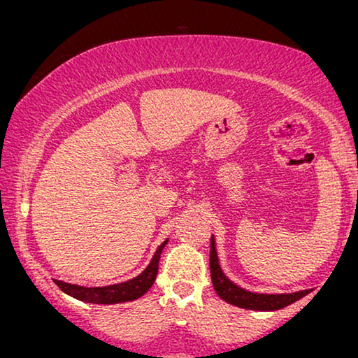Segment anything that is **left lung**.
Instances as JSON below:
<instances>
[{"mask_svg":"<svg viewBox=\"0 0 358 358\" xmlns=\"http://www.w3.org/2000/svg\"><path fill=\"white\" fill-rule=\"evenodd\" d=\"M210 271L211 282H213L216 294L220 295L222 300H226V302L241 308L263 310V312H268V310H279L287 307V305L294 303L295 300L302 299L303 295L308 294V291H300L292 294H253L243 291L242 287L236 286L234 282H231L229 279L224 276V273L221 271L220 263H217L213 237H211L210 245Z\"/></svg>","mask_w":358,"mask_h":358,"instance_id":"8db88e82","label":"left lung"}]
</instances>
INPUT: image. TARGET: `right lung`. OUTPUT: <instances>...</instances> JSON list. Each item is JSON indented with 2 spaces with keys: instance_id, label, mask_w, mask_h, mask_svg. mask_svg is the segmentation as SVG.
I'll return each mask as SVG.
<instances>
[{
  "instance_id": "obj_1",
  "label": "right lung",
  "mask_w": 358,
  "mask_h": 358,
  "mask_svg": "<svg viewBox=\"0 0 358 358\" xmlns=\"http://www.w3.org/2000/svg\"><path fill=\"white\" fill-rule=\"evenodd\" d=\"M168 241H164L162 245L157 248L155 255L150 262V265L143 269V273L138 274L137 278L131 279V281L113 284V286L105 287H84L77 286V284H69L55 279V284L61 291L69 294L71 297H76L79 300L89 303H119V302H129V300H136L148 291L153 286L155 279L158 274V263L159 257H162L163 247L166 245Z\"/></svg>"
}]
</instances>
